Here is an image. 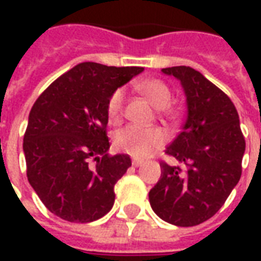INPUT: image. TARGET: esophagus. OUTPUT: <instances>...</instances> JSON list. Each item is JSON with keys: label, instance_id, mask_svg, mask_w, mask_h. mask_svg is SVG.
Listing matches in <instances>:
<instances>
[{"label": "esophagus", "instance_id": "obj_1", "mask_svg": "<svg viewBox=\"0 0 261 261\" xmlns=\"http://www.w3.org/2000/svg\"><path fill=\"white\" fill-rule=\"evenodd\" d=\"M142 164H144V162L140 161V159H133V166H134V168H138V166H141Z\"/></svg>", "mask_w": 261, "mask_h": 261}]
</instances>
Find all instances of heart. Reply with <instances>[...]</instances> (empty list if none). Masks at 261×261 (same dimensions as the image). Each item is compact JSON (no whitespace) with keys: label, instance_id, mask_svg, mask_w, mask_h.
<instances>
[{"label":"heart","instance_id":"1","mask_svg":"<svg viewBox=\"0 0 261 261\" xmlns=\"http://www.w3.org/2000/svg\"><path fill=\"white\" fill-rule=\"evenodd\" d=\"M141 92L151 102L153 108L165 110L170 105L172 92L161 81H147L141 85ZM124 109V91L117 89L110 96L108 103V116L110 123H119L123 117ZM165 133L158 127L142 128L138 125H127L116 133L114 145L117 149L125 153H130L136 158H147L164 145Z\"/></svg>","mask_w":261,"mask_h":261}]
</instances>
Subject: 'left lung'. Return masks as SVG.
I'll return each instance as SVG.
<instances>
[{"label": "left lung", "instance_id": "left-lung-1", "mask_svg": "<svg viewBox=\"0 0 261 261\" xmlns=\"http://www.w3.org/2000/svg\"><path fill=\"white\" fill-rule=\"evenodd\" d=\"M161 71L179 81L186 96L185 124L166 147L186 169L161 165L149 202L166 222L194 226L211 218L235 189L246 144L233 103L201 72L186 65Z\"/></svg>", "mask_w": 261, "mask_h": 261}]
</instances>
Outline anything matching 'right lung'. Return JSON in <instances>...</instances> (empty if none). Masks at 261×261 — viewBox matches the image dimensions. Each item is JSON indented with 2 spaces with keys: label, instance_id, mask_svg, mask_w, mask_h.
<instances>
[{
  "label": "right lung",
  "instance_id": "obj_1",
  "mask_svg": "<svg viewBox=\"0 0 261 261\" xmlns=\"http://www.w3.org/2000/svg\"><path fill=\"white\" fill-rule=\"evenodd\" d=\"M141 67L81 63L54 81L33 105L23 137L28 180L50 213L69 222L102 218L114 185L131 166L109 156L108 103ZM97 161L92 167L90 159Z\"/></svg>",
  "mask_w": 261,
  "mask_h": 261
}]
</instances>
